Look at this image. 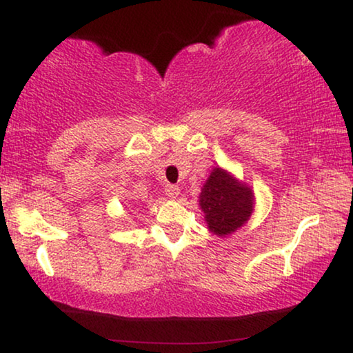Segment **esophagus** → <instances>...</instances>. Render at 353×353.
Instances as JSON below:
<instances>
[{"mask_svg": "<svg viewBox=\"0 0 353 353\" xmlns=\"http://www.w3.org/2000/svg\"><path fill=\"white\" fill-rule=\"evenodd\" d=\"M165 194L170 197V199H175V197L180 194V188H178L176 185H170V183H168V185H165Z\"/></svg>", "mask_w": 353, "mask_h": 353, "instance_id": "obj_1", "label": "esophagus"}]
</instances>
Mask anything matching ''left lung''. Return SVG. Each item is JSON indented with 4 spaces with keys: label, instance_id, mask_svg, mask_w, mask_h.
I'll list each match as a JSON object with an SVG mask.
<instances>
[{
    "label": "left lung",
    "instance_id": "obj_1",
    "mask_svg": "<svg viewBox=\"0 0 353 353\" xmlns=\"http://www.w3.org/2000/svg\"><path fill=\"white\" fill-rule=\"evenodd\" d=\"M199 205L209 230L225 238L248 223L254 212V192L231 173L215 167L202 186Z\"/></svg>",
    "mask_w": 353,
    "mask_h": 353
}]
</instances>
